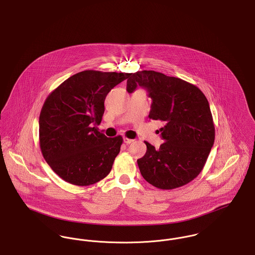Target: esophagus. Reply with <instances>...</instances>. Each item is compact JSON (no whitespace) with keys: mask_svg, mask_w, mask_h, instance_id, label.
<instances>
[{"mask_svg":"<svg viewBox=\"0 0 255 255\" xmlns=\"http://www.w3.org/2000/svg\"><path fill=\"white\" fill-rule=\"evenodd\" d=\"M123 140H124V142L126 143V144H130V143H132L133 141H134V139H132V138H128V137H124L123 138Z\"/></svg>","mask_w":255,"mask_h":255,"instance_id":"esophagus-1","label":"esophagus"}]
</instances>
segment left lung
<instances>
[{
	"label": "left lung",
	"mask_w": 255,
	"mask_h": 255,
	"mask_svg": "<svg viewBox=\"0 0 255 255\" xmlns=\"http://www.w3.org/2000/svg\"><path fill=\"white\" fill-rule=\"evenodd\" d=\"M130 77L127 91L145 88L152 100L148 118L164 123L159 149L144 141L146 152L137 161L141 176L160 189L187 184L203 170L215 141L208 100L194 84L162 73L140 71Z\"/></svg>",
	"instance_id": "obj_1"
}]
</instances>
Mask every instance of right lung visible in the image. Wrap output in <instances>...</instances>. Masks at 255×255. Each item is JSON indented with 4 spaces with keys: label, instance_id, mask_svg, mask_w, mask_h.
Listing matches in <instances>:
<instances>
[{
    "label": "right lung",
    "instance_id": "obj_1",
    "mask_svg": "<svg viewBox=\"0 0 255 255\" xmlns=\"http://www.w3.org/2000/svg\"><path fill=\"white\" fill-rule=\"evenodd\" d=\"M131 74L87 70L66 79L45 100L39 115V146L65 181L87 186L108 176L120 151L121 136L106 137L99 125L108 93Z\"/></svg>",
    "mask_w": 255,
    "mask_h": 255
}]
</instances>
